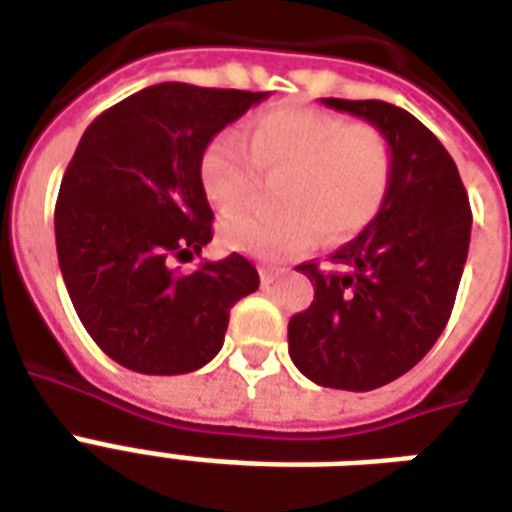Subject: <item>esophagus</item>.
Returning <instances> with one entry per match:
<instances>
[{
	"mask_svg": "<svg viewBox=\"0 0 512 512\" xmlns=\"http://www.w3.org/2000/svg\"><path fill=\"white\" fill-rule=\"evenodd\" d=\"M257 271H260V282H263V285H271V282L282 274V268H274V266H260Z\"/></svg>",
	"mask_w": 512,
	"mask_h": 512,
	"instance_id": "1",
	"label": "esophagus"
}]
</instances>
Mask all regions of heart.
Wrapping results in <instances>:
<instances>
[{
  "label": "heart",
  "mask_w": 512,
  "mask_h": 512,
  "mask_svg": "<svg viewBox=\"0 0 512 512\" xmlns=\"http://www.w3.org/2000/svg\"><path fill=\"white\" fill-rule=\"evenodd\" d=\"M250 145L238 131H222L200 158L205 197L219 213H233L255 191L260 172L282 175V211H244L224 219L219 241L252 257L301 252L318 241H343L384 208L395 153L389 136L373 123H345L315 109H274L249 126Z\"/></svg>",
  "instance_id": "obj_1"
}]
</instances>
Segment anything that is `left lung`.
<instances>
[{"label": "left lung", "mask_w": 512, "mask_h": 512, "mask_svg": "<svg viewBox=\"0 0 512 512\" xmlns=\"http://www.w3.org/2000/svg\"><path fill=\"white\" fill-rule=\"evenodd\" d=\"M381 128L395 153L384 208L321 268L301 263L315 299L288 323L293 365L321 386L367 392L428 354L450 321L469 255L472 208L452 156L400 106L323 98Z\"/></svg>", "instance_id": "8db88e82"}]
</instances>
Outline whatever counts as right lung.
I'll return each instance as SVG.
<instances>
[{"mask_svg":"<svg viewBox=\"0 0 512 512\" xmlns=\"http://www.w3.org/2000/svg\"><path fill=\"white\" fill-rule=\"evenodd\" d=\"M268 93L164 82L95 117L62 175L54 233L73 310L106 356L180 376L219 354L235 301L255 293L244 255L180 271L213 238L200 158Z\"/></svg>","mask_w":512,"mask_h":512,"instance_id":"add662e5","label":"right lung"}]
</instances>
